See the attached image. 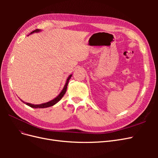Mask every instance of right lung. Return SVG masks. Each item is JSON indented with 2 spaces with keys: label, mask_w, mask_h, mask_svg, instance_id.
<instances>
[{
  "label": "right lung",
  "mask_w": 158,
  "mask_h": 158,
  "mask_svg": "<svg viewBox=\"0 0 158 158\" xmlns=\"http://www.w3.org/2000/svg\"><path fill=\"white\" fill-rule=\"evenodd\" d=\"M41 30H35L34 31H33L32 32H31L30 34H31V33H34V32H39ZM71 76H72V74H70L68 77L67 80H66V84L64 85V86L63 90L61 91V92L59 94V95H58V96H56L55 99L51 100V101H50V102H48L45 103L39 104V105H34V104H31V103H26V102H24L23 101H22V99H20V100L23 103L26 104L27 106H30V107H31L32 108H35V109H37V108H46V107H51L52 106H54L55 104H56L57 102H59L60 101V100L62 99V98L63 97V95L65 94L66 91V88H67V86H68V84H69V80L70 79Z\"/></svg>",
  "instance_id": "1"
}]
</instances>
